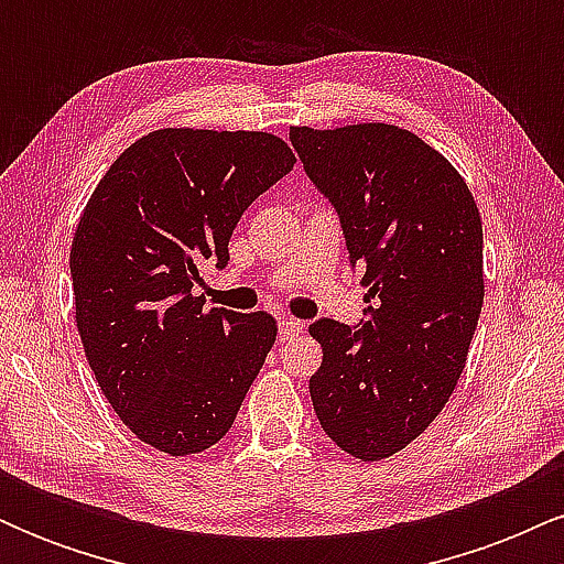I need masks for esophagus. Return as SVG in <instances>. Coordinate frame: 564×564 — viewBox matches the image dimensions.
I'll use <instances>...</instances> for the list:
<instances>
[{
	"label": "esophagus",
	"instance_id": "esophagus-1",
	"mask_svg": "<svg viewBox=\"0 0 564 564\" xmlns=\"http://www.w3.org/2000/svg\"><path fill=\"white\" fill-rule=\"evenodd\" d=\"M302 326H304L302 321L291 318V315H283V318L278 321V339L291 341V339H294V336L302 334Z\"/></svg>",
	"mask_w": 564,
	"mask_h": 564
}]
</instances>
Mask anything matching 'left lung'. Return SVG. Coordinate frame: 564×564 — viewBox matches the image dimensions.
<instances>
[{"label": "left lung", "instance_id": "8db88e82", "mask_svg": "<svg viewBox=\"0 0 564 564\" xmlns=\"http://www.w3.org/2000/svg\"><path fill=\"white\" fill-rule=\"evenodd\" d=\"M289 138L373 300L358 326H310L323 347L310 398L341 451L381 462L435 422L467 364L485 296L480 212L451 161L408 129L291 127Z\"/></svg>", "mask_w": 564, "mask_h": 564}]
</instances>
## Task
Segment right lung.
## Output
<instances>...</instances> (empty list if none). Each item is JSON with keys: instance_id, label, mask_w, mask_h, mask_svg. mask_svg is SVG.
Masks as SVG:
<instances>
[{"instance_id": "add662e5", "label": "right lung", "mask_w": 564, "mask_h": 564, "mask_svg": "<svg viewBox=\"0 0 564 564\" xmlns=\"http://www.w3.org/2000/svg\"><path fill=\"white\" fill-rule=\"evenodd\" d=\"M268 132L156 129L102 174L70 243L76 328L97 384L142 443L200 453L236 422L273 347L268 313L204 310L200 268L294 170Z\"/></svg>"}]
</instances>
